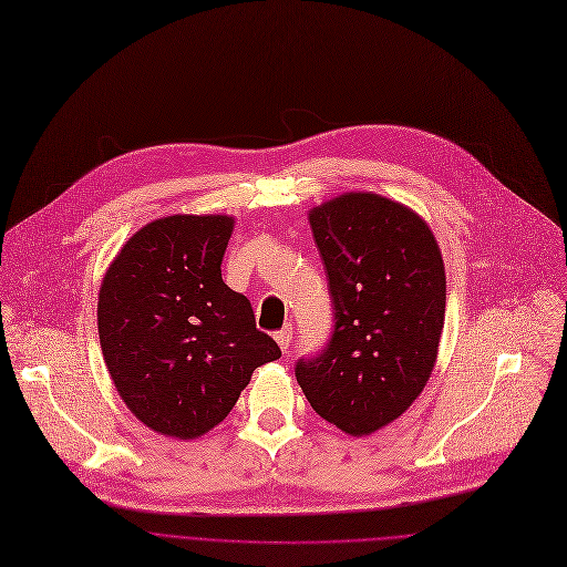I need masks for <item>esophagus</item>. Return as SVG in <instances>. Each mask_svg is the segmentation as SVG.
<instances>
[{
  "mask_svg": "<svg viewBox=\"0 0 567 567\" xmlns=\"http://www.w3.org/2000/svg\"><path fill=\"white\" fill-rule=\"evenodd\" d=\"M291 334H293V328H291V326H285L282 330H278V332L274 334L282 352H287V348H289V343H291Z\"/></svg>",
  "mask_w": 567,
  "mask_h": 567,
  "instance_id": "34e87169",
  "label": "esophagus"
}]
</instances>
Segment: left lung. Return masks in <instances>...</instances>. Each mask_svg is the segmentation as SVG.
Listing matches in <instances>:
<instances>
[{
    "instance_id": "obj_1",
    "label": "left lung",
    "mask_w": 567,
    "mask_h": 567,
    "mask_svg": "<svg viewBox=\"0 0 567 567\" xmlns=\"http://www.w3.org/2000/svg\"><path fill=\"white\" fill-rule=\"evenodd\" d=\"M328 274L334 332L298 359L321 419L350 436L393 423L425 389L445 319V267L430 226L406 205L346 192L310 213Z\"/></svg>"
}]
</instances>
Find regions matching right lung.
Masks as SVG:
<instances>
[{
    "mask_svg": "<svg viewBox=\"0 0 567 567\" xmlns=\"http://www.w3.org/2000/svg\"><path fill=\"white\" fill-rule=\"evenodd\" d=\"M228 215H174L140 228L99 289L101 352L120 398L153 432L198 439L235 406L278 343L221 278Z\"/></svg>",
    "mask_w": 567,
    "mask_h": 567,
    "instance_id": "1",
    "label": "right lung"
}]
</instances>
